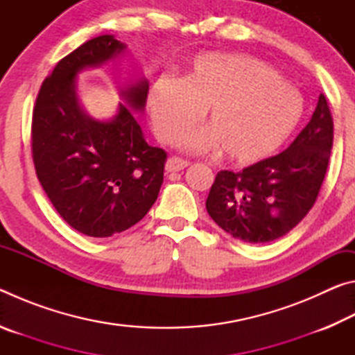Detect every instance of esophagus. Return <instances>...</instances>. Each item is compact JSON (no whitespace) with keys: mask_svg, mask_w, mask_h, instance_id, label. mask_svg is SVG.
<instances>
[{"mask_svg":"<svg viewBox=\"0 0 355 355\" xmlns=\"http://www.w3.org/2000/svg\"><path fill=\"white\" fill-rule=\"evenodd\" d=\"M188 166H189V161L178 158V156H172V158L167 159L166 163V172H180Z\"/></svg>","mask_w":355,"mask_h":355,"instance_id":"esophagus-1","label":"esophagus"}]
</instances>
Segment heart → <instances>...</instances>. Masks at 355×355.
<instances>
[{"label": "heart", "instance_id": "obj_1", "mask_svg": "<svg viewBox=\"0 0 355 355\" xmlns=\"http://www.w3.org/2000/svg\"><path fill=\"white\" fill-rule=\"evenodd\" d=\"M147 110L159 141L171 144L199 123L208 130L184 137L194 152L224 150L238 166L266 159L284 146L302 119L296 89L260 59L238 53L197 56L182 80L159 76L147 92Z\"/></svg>", "mask_w": 355, "mask_h": 355}]
</instances>
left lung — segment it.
I'll return each instance as SVG.
<instances>
[{
	"label": "left lung",
	"mask_w": 355,
	"mask_h": 355,
	"mask_svg": "<svg viewBox=\"0 0 355 355\" xmlns=\"http://www.w3.org/2000/svg\"><path fill=\"white\" fill-rule=\"evenodd\" d=\"M332 142V114L321 94L307 127L286 150L241 172H218L207 199L208 214L244 243H271L286 235L315 205Z\"/></svg>",
	"instance_id": "1"
}]
</instances>
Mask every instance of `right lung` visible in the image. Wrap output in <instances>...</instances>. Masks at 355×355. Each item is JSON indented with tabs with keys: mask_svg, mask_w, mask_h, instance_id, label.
Masks as SVG:
<instances>
[{
	"mask_svg": "<svg viewBox=\"0 0 355 355\" xmlns=\"http://www.w3.org/2000/svg\"><path fill=\"white\" fill-rule=\"evenodd\" d=\"M125 48L110 34L78 46L42 83L33 111V161L42 188L70 227L94 238L137 224L164 177L166 152L148 146L131 111L146 106V78L120 91L125 103L111 120L91 117L78 100L76 75Z\"/></svg>",
	"mask_w": 355,
	"mask_h": 355,
	"instance_id": "right-lung-1",
	"label": "right lung"
}]
</instances>
